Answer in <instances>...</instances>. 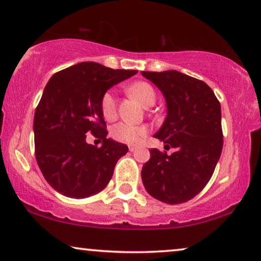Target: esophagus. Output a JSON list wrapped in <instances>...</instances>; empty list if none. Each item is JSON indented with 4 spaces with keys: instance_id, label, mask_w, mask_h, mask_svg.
<instances>
[{
    "instance_id": "1",
    "label": "esophagus",
    "mask_w": 261,
    "mask_h": 261,
    "mask_svg": "<svg viewBox=\"0 0 261 261\" xmlns=\"http://www.w3.org/2000/svg\"><path fill=\"white\" fill-rule=\"evenodd\" d=\"M136 149H137V146H135V145H131V146H129V150H130V151H135Z\"/></svg>"
}]
</instances>
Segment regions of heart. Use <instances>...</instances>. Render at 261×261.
Here are the masks:
<instances>
[{
	"label": "heart",
	"mask_w": 261,
	"mask_h": 261,
	"mask_svg": "<svg viewBox=\"0 0 261 261\" xmlns=\"http://www.w3.org/2000/svg\"><path fill=\"white\" fill-rule=\"evenodd\" d=\"M130 93L148 108L156 101V92L153 87L148 83H136L129 87ZM101 112L105 119L112 120L117 115V100L112 92H106L101 97ZM111 136L116 141L124 144L136 145L141 143L146 136V129L144 126L131 125L129 123H118L111 129Z\"/></svg>",
	"instance_id": "b5f03b06"
}]
</instances>
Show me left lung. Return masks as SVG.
Returning a JSON list of instances; mask_svg holds the SVG:
<instances>
[{"mask_svg": "<svg viewBox=\"0 0 261 261\" xmlns=\"http://www.w3.org/2000/svg\"><path fill=\"white\" fill-rule=\"evenodd\" d=\"M159 87L167 102V117L153 137L175 148L171 155L150 150L142 168L146 192L169 204L187 202L211 179L221 156V106L202 80L181 72H142Z\"/></svg>", "mask_w": 261, "mask_h": 261, "instance_id": "1", "label": "left lung"}]
</instances>
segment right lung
Instances as JSON below:
<instances>
[{
	"mask_svg": "<svg viewBox=\"0 0 261 261\" xmlns=\"http://www.w3.org/2000/svg\"><path fill=\"white\" fill-rule=\"evenodd\" d=\"M135 69H112L85 61L48 80L34 115L35 157L53 189L72 199H85L108 186L127 145L106 138L101 97L113 85L135 75ZM92 133L102 146L89 145Z\"/></svg>",
	"mask_w": 261,
	"mask_h": 261,
	"instance_id": "1",
	"label": "right lung"
}]
</instances>
